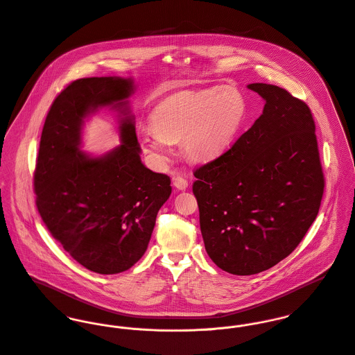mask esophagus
<instances>
[{
  "label": "esophagus",
  "instance_id": "obj_1",
  "mask_svg": "<svg viewBox=\"0 0 355 355\" xmlns=\"http://www.w3.org/2000/svg\"><path fill=\"white\" fill-rule=\"evenodd\" d=\"M173 186L178 190H186L187 186H189V182L182 176H176V178H173Z\"/></svg>",
  "mask_w": 355,
  "mask_h": 355
}]
</instances>
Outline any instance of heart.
<instances>
[{"label":"heart","mask_w":355,"mask_h":355,"mask_svg":"<svg viewBox=\"0 0 355 355\" xmlns=\"http://www.w3.org/2000/svg\"><path fill=\"white\" fill-rule=\"evenodd\" d=\"M245 116L246 101L231 86L182 92L153 109V131L141 138V146L159 165L171 159L178 142L189 158L211 159L232 144Z\"/></svg>","instance_id":"b5f03b06"}]
</instances>
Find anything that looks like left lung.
<instances>
[{"instance_id": "left-lung-1", "label": "left lung", "mask_w": 355, "mask_h": 355, "mask_svg": "<svg viewBox=\"0 0 355 355\" xmlns=\"http://www.w3.org/2000/svg\"><path fill=\"white\" fill-rule=\"evenodd\" d=\"M265 106L253 125L194 171L206 253L223 270L248 276L293 253L315 220L325 179L306 102L266 83L248 86Z\"/></svg>"}]
</instances>
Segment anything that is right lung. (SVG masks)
I'll return each instance as SVG.
<instances>
[{
  "label": "right lung",
  "instance_id": "right-lung-1",
  "mask_svg": "<svg viewBox=\"0 0 355 355\" xmlns=\"http://www.w3.org/2000/svg\"><path fill=\"white\" fill-rule=\"evenodd\" d=\"M131 79L85 78L71 82L48 112L34 171L37 209L51 236L86 269L114 275L145 254L159 207L172 193L168 175L141 161L127 98ZM113 104L126 117L123 144L101 157L80 153L83 119Z\"/></svg>",
  "mask_w": 355,
  "mask_h": 355
}]
</instances>
